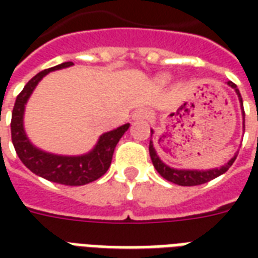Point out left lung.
Masks as SVG:
<instances>
[{"label": "left lung", "mask_w": 258, "mask_h": 258, "mask_svg": "<svg viewBox=\"0 0 258 258\" xmlns=\"http://www.w3.org/2000/svg\"><path fill=\"white\" fill-rule=\"evenodd\" d=\"M69 66H73V62H64L55 68L45 69L36 74L25 85V88L15 101L12 120H11V135H12V144L15 146L16 155L30 171L52 182L77 186V185L92 182L101 178L106 173L112 163L114 148L127 128L121 125L107 133H103L99 135L98 142L94 145V148L83 155H55V153L41 151L40 148L31 144L23 127L25 105L38 84V81H41L44 76Z\"/></svg>", "instance_id": "8db88e82"}]
</instances>
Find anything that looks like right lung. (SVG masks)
<instances>
[{
  "instance_id": "obj_1",
  "label": "right lung",
  "mask_w": 258,
  "mask_h": 258,
  "mask_svg": "<svg viewBox=\"0 0 258 258\" xmlns=\"http://www.w3.org/2000/svg\"><path fill=\"white\" fill-rule=\"evenodd\" d=\"M228 85L235 90V92L238 94L239 101H240V105H242V98H240V94H239V90L236 88V85L233 83H228ZM170 116H174L170 114ZM181 117V116H179ZM244 120V117H243ZM153 133V131H152ZM162 140V138H160ZM159 140V142H160ZM149 153H151V159L153 162V166L157 170V173L162 175L163 178H166L170 182L177 185H182V186H194V185H200L205 184V182H209L211 179L217 178L218 175H221L228 170V166H231V162L228 163L227 166H222L220 168H211V170H205V171H198V170H178V168L168 167L166 163H163L160 160V157L157 156L156 151L153 148V144L149 146Z\"/></svg>"
}]
</instances>
